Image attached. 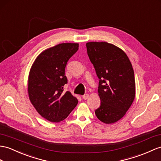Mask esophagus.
Returning <instances> with one entry per match:
<instances>
[{"label":"esophagus","instance_id":"esophagus-1","mask_svg":"<svg viewBox=\"0 0 161 161\" xmlns=\"http://www.w3.org/2000/svg\"><path fill=\"white\" fill-rule=\"evenodd\" d=\"M89 97V94H88V93H86V94H85V95L83 96V98L84 100H87Z\"/></svg>","mask_w":161,"mask_h":161}]
</instances>
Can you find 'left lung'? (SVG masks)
I'll return each mask as SVG.
<instances>
[{
  "label": "left lung",
  "instance_id": "1",
  "mask_svg": "<svg viewBox=\"0 0 161 161\" xmlns=\"http://www.w3.org/2000/svg\"><path fill=\"white\" fill-rule=\"evenodd\" d=\"M90 61L100 79V107L95 114L104 124H113L126 115L135 97L134 70L123 50L107 42L86 44Z\"/></svg>",
  "mask_w": 161,
  "mask_h": 161
}]
</instances>
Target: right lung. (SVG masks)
<instances>
[{
  "mask_svg": "<svg viewBox=\"0 0 161 161\" xmlns=\"http://www.w3.org/2000/svg\"><path fill=\"white\" fill-rule=\"evenodd\" d=\"M78 43H62L39 54L31 66L28 93L31 104L42 117L51 122L64 120L78 104L71 92L64 91L67 83L65 68L78 49Z\"/></svg>",
  "mask_w": 161,
  "mask_h": 161,
  "instance_id": "obj_1",
  "label": "right lung"
}]
</instances>
